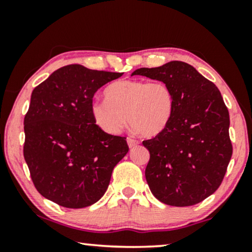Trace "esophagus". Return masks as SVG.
<instances>
[{
  "mask_svg": "<svg viewBox=\"0 0 252 252\" xmlns=\"http://www.w3.org/2000/svg\"><path fill=\"white\" fill-rule=\"evenodd\" d=\"M127 144H128L129 148H134L139 144V141L132 139V137H127Z\"/></svg>",
  "mask_w": 252,
  "mask_h": 252,
  "instance_id": "1",
  "label": "esophagus"
}]
</instances>
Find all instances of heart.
Segmentation results:
<instances>
[{
	"instance_id": "1",
	"label": "heart",
	"mask_w": 252,
	"mask_h": 252,
	"mask_svg": "<svg viewBox=\"0 0 252 252\" xmlns=\"http://www.w3.org/2000/svg\"><path fill=\"white\" fill-rule=\"evenodd\" d=\"M106 101H94L91 112L103 132L118 134L127 124L144 137H155L167 128L174 110V96L163 81L124 79L109 85Z\"/></svg>"
}]
</instances>
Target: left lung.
<instances>
[{
    "instance_id": "1",
    "label": "left lung",
    "mask_w": 252,
    "mask_h": 252,
    "mask_svg": "<svg viewBox=\"0 0 252 252\" xmlns=\"http://www.w3.org/2000/svg\"><path fill=\"white\" fill-rule=\"evenodd\" d=\"M132 75L163 81L174 96L167 128L143 141L150 153L146 179L151 192L167 205L197 204L218 189L233 154L229 113L219 89L179 61L137 68Z\"/></svg>"
}]
</instances>
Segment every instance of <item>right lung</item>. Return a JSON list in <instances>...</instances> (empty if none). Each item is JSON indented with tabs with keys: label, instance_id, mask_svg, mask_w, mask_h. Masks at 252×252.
Instances as JSON below:
<instances>
[{
	"label": "right lung",
	"instance_id": "add662e5",
	"mask_svg": "<svg viewBox=\"0 0 252 252\" xmlns=\"http://www.w3.org/2000/svg\"><path fill=\"white\" fill-rule=\"evenodd\" d=\"M122 75L71 64L33 89L24 119V158L43 197L81 209L104 195L128 146L125 137L96 125L91 106L97 89Z\"/></svg>",
	"mask_w": 252,
	"mask_h": 252
}]
</instances>
